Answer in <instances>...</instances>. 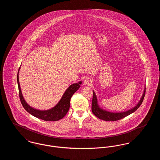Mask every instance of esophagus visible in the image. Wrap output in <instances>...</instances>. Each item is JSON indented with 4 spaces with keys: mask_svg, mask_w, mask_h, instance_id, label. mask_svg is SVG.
<instances>
[{
    "mask_svg": "<svg viewBox=\"0 0 160 160\" xmlns=\"http://www.w3.org/2000/svg\"><path fill=\"white\" fill-rule=\"evenodd\" d=\"M92 83V80L89 78H86L84 80V84L86 85V86H89Z\"/></svg>",
    "mask_w": 160,
    "mask_h": 160,
    "instance_id": "1",
    "label": "esophagus"
}]
</instances>
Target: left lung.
I'll return each mask as SVG.
<instances>
[{
    "mask_svg": "<svg viewBox=\"0 0 160 160\" xmlns=\"http://www.w3.org/2000/svg\"><path fill=\"white\" fill-rule=\"evenodd\" d=\"M145 92H146V88L143 92V95L138 102V103L134 107L130 109L128 111L123 112H120V113H113L110 112L106 110H104L99 107L98 104L97 98L95 95V92L93 91V98L92 101V112L93 114H95L98 118L100 119L106 121H116L120 120L122 118L128 116L130 114L134 113L136 110H137V108L140 106L142 104L145 95Z\"/></svg>",
    "mask_w": 160,
    "mask_h": 160,
    "instance_id": "obj_1",
    "label": "left lung"
}]
</instances>
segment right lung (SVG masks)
Wrapping results in <instances>:
<instances>
[{
    "label": "right lung",
    "instance_id": "add662e5",
    "mask_svg": "<svg viewBox=\"0 0 160 160\" xmlns=\"http://www.w3.org/2000/svg\"><path fill=\"white\" fill-rule=\"evenodd\" d=\"M19 69L17 74V83L18 86L20 99L24 108L33 116L46 121H56L62 119L68 112L70 107V99L72 95L80 88L82 82L70 85L63 93L59 102L52 108L47 110H39L30 106L23 98L18 79Z\"/></svg>",
    "mask_w": 160,
    "mask_h": 160
}]
</instances>
